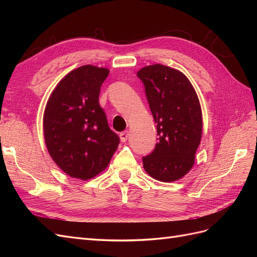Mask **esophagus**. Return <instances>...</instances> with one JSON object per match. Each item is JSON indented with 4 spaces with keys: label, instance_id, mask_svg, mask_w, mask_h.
Wrapping results in <instances>:
<instances>
[{
    "label": "esophagus",
    "instance_id": "1",
    "mask_svg": "<svg viewBox=\"0 0 257 257\" xmlns=\"http://www.w3.org/2000/svg\"><path fill=\"white\" fill-rule=\"evenodd\" d=\"M129 138V132H123L120 134V140H121V143H125V141L128 140Z\"/></svg>",
    "mask_w": 257,
    "mask_h": 257
}]
</instances>
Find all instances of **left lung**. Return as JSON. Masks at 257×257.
<instances>
[{"label": "left lung", "instance_id": "8db88e82", "mask_svg": "<svg viewBox=\"0 0 257 257\" xmlns=\"http://www.w3.org/2000/svg\"><path fill=\"white\" fill-rule=\"evenodd\" d=\"M150 110L157 123L158 143L143 158L146 172L162 182L181 179L194 165L202 136L198 95L187 76L161 64L141 68Z\"/></svg>", "mask_w": 257, "mask_h": 257}]
</instances>
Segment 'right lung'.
<instances>
[{
    "label": "right lung",
    "instance_id": "add662e5",
    "mask_svg": "<svg viewBox=\"0 0 257 257\" xmlns=\"http://www.w3.org/2000/svg\"><path fill=\"white\" fill-rule=\"evenodd\" d=\"M109 70L85 65L68 73L53 90L44 111V138L54 162L73 178L88 180L105 170L119 137L99 105Z\"/></svg>",
    "mask_w": 257,
    "mask_h": 257
}]
</instances>
